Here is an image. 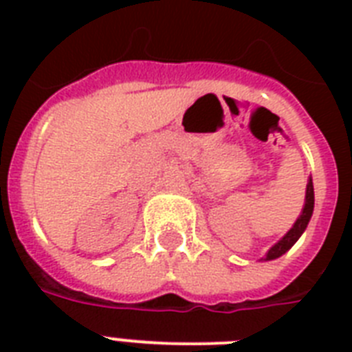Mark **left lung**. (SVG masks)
<instances>
[{
	"instance_id": "obj_1",
	"label": "left lung",
	"mask_w": 352,
	"mask_h": 352,
	"mask_svg": "<svg viewBox=\"0 0 352 352\" xmlns=\"http://www.w3.org/2000/svg\"><path fill=\"white\" fill-rule=\"evenodd\" d=\"M312 210H314V188H312V181H309V184H307V195H305V208H303V212H301L300 219L296 221L294 226L290 228L289 234L285 235L283 239L279 241L278 245H274L270 250H268L267 254V261H270V259H276V257L283 256L285 252L289 250L290 246L294 245L296 241L300 239V235L305 232L307 225H309V221H311V215H312Z\"/></svg>"
}]
</instances>
